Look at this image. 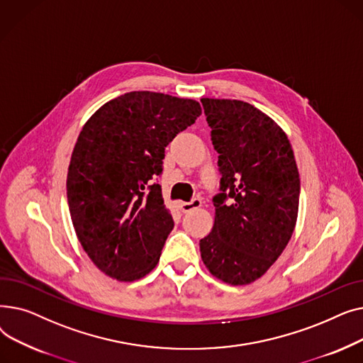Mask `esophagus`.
I'll return each instance as SVG.
<instances>
[{
    "mask_svg": "<svg viewBox=\"0 0 363 363\" xmlns=\"http://www.w3.org/2000/svg\"><path fill=\"white\" fill-rule=\"evenodd\" d=\"M201 206V199L200 197H196V199H193L191 201H184V203H179V208L181 211L184 212V213H186V212H191V211H194V208H199Z\"/></svg>",
    "mask_w": 363,
    "mask_h": 363,
    "instance_id": "1",
    "label": "esophagus"
}]
</instances>
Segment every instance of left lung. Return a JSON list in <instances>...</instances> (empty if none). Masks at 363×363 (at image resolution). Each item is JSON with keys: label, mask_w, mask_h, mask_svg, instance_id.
Masks as SVG:
<instances>
[{"label": "left lung", "mask_w": 363, "mask_h": 363, "mask_svg": "<svg viewBox=\"0 0 363 363\" xmlns=\"http://www.w3.org/2000/svg\"><path fill=\"white\" fill-rule=\"evenodd\" d=\"M201 103L222 178L215 223L200 240V253L213 277L245 285L266 274L293 235L298 169L289 137L268 114L240 100Z\"/></svg>", "instance_id": "left-lung-1"}]
</instances>
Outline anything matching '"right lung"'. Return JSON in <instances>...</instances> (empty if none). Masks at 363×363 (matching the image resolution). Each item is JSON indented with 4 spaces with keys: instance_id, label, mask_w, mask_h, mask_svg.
Wrapping results in <instances>:
<instances>
[{
    "instance_id": "right-lung-1",
    "label": "right lung",
    "mask_w": 363,
    "mask_h": 363,
    "mask_svg": "<svg viewBox=\"0 0 363 363\" xmlns=\"http://www.w3.org/2000/svg\"><path fill=\"white\" fill-rule=\"evenodd\" d=\"M201 114L200 103L132 91L84 125L67 170V203L85 253L107 277L130 282L156 268L174 219L164 206V147Z\"/></svg>"
}]
</instances>
